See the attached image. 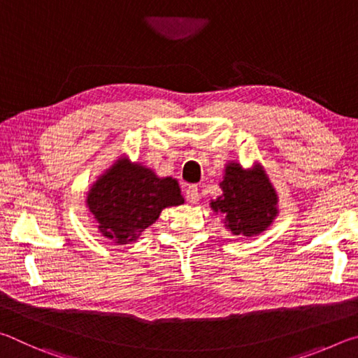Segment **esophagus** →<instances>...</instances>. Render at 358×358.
I'll return each instance as SVG.
<instances>
[{"instance_id":"34e87169","label":"esophagus","mask_w":358,"mask_h":358,"mask_svg":"<svg viewBox=\"0 0 358 358\" xmlns=\"http://www.w3.org/2000/svg\"><path fill=\"white\" fill-rule=\"evenodd\" d=\"M185 196L187 199V202H191V203H197L199 199H201V194H199L197 186H187L185 191Z\"/></svg>"}]
</instances>
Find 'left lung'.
Listing matches in <instances>:
<instances>
[{
    "instance_id": "1",
    "label": "left lung",
    "mask_w": 358,
    "mask_h": 358,
    "mask_svg": "<svg viewBox=\"0 0 358 358\" xmlns=\"http://www.w3.org/2000/svg\"><path fill=\"white\" fill-rule=\"evenodd\" d=\"M220 186L222 196L211 202V208L222 213L224 224L234 235L252 237L273 222L278 197L260 166L245 171L237 162H230Z\"/></svg>"
}]
</instances>
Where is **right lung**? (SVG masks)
<instances>
[{
    "label": "right lung",
    "instance_id": "right-lung-1",
    "mask_svg": "<svg viewBox=\"0 0 358 358\" xmlns=\"http://www.w3.org/2000/svg\"><path fill=\"white\" fill-rule=\"evenodd\" d=\"M185 202L177 180L120 159L96 181L87 205L104 237L118 245L138 238L166 207Z\"/></svg>",
    "mask_w": 358,
    "mask_h": 358
}]
</instances>
